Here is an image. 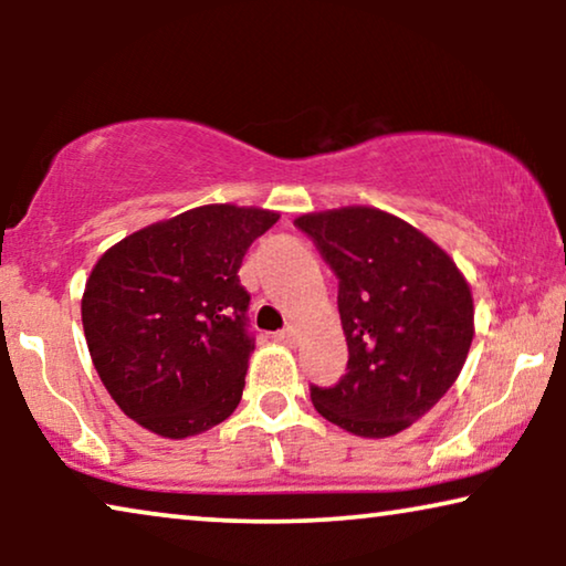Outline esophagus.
<instances>
[{
  "instance_id": "1",
  "label": "esophagus",
  "mask_w": 566,
  "mask_h": 566,
  "mask_svg": "<svg viewBox=\"0 0 566 566\" xmlns=\"http://www.w3.org/2000/svg\"><path fill=\"white\" fill-rule=\"evenodd\" d=\"M275 339H277V343L293 347V345L298 343V332L293 329V327H285V329H281V332H275Z\"/></svg>"
}]
</instances>
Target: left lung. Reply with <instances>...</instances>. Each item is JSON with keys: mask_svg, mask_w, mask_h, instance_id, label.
<instances>
[{"mask_svg": "<svg viewBox=\"0 0 566 566\" xmlns=\"http://www.w3.org/2000/svg\"><path fill=\"white\" fill-rule=\"evenodd\" d=\"M337 275L347 374L312 386L314 409L360 438L407 430L443 399L474 339V301L455 262L412 223L368 206L298 216Z\"/></svg>", "mask_w": 566, "mask_h": 566, "instance_id": "obj_1", "label": "left lung"}]
</instances>
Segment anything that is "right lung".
<instances>
[{"instance_id":"1","label":"right lung","mask_w":566,"mask_h":566,"mask_svg":"<svg viewBox=\"0 0 566 566\" xmlns=\"http://www.w3.org/2000/svg\"><path fill=\"white\" fill-rule=\"evenodd\" d=\"M275 211L200 206L113 244L82 296L99 381L130 420L190 438L234 412L254 337L239 268Z\"/></svg>"}]
</instances>
